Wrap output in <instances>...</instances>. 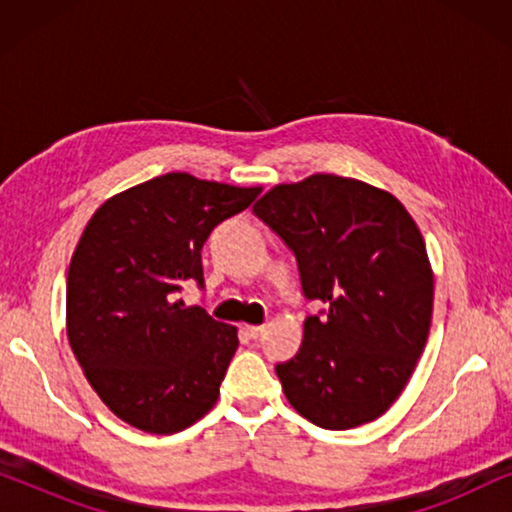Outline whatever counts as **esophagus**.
I'll return each mask as SVG.
<instances>
[{"label": "esophagus", "instance_id": "34e87169", "mask_svg": "<svg viewBox=\"0 0 512 512\" xmlns=\"http://www.w3.org/2000/svg\"><path fill=\"white\" fill-rule=\"evenodd\" d=\"M263 331H265V326H244V333H247L251 340L261 338V335H263Z\"/></svg>", "mask_w": 512, "mask_h": 512}]
</instances>
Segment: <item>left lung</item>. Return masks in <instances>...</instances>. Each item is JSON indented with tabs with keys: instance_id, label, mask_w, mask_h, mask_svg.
<instances>
[{
	"instance_id": "obj_1",
	"label": "left lung",
	"mask_w": 512,
	"mask_h": 512,
	"mask_svg": "<svg viewBox=\"0 0 512 512\" xmlns=\"http://www.w3.org/2000/svg\"><path fill=\"white\" fill-rule=\"evenodd\" d=\"M254 214L293 251L305 298L326 305L275 366L286 398L321 429L373 422L429 338L433 272L417 223L391 193L335 174L279 184Z\"/></svg>"
}]
</instances>
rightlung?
I'll return each mask as SVG.
<instances>
[{
  "mask_svg": "<svg viewBox=\"0 0 512 512\" xmlns=\"http://www.w3.org/2000/svg\"><path fill=\"white\" fill-rule=\"evenodd\" d=\"M261 188L170 172L93 214L67 272V338L90 387L118 419L177 433L214 408L237 328L177 300L205 284L202 244Z\"/></svg>",
  "mask_w": 512,
  "mask_h": 512,
  "instance_id": "1",
  "label": "right lung"
}]
</instances>
